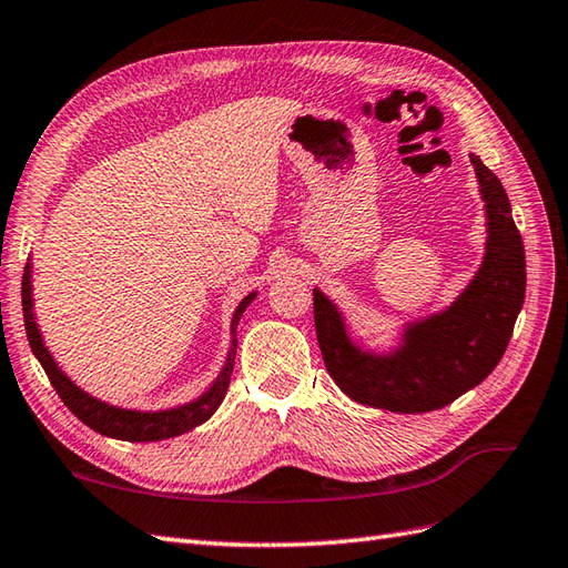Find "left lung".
Returning a JSON list of instances; mask_svg holds the SVG:
<instances>
[{"mask_svg": "<svg viewBox=\"0 0 568 568\" xmlns=\"http://www.w3.org/2000/svg\"><path fill=\"white\" fill-rule=\"evenodd\" d=\"M486 215L479 271L450 305L402 324L389 348H367L334 300L314 287L316 341L326 371L353 402L397 414L453 404L504 358L525 302V248L510 201L491 169L469 154Z\"/></svg>", "mask_w": 568, "mask_h": 568, "instance_id": "obj_1", "label": "left lung"}]
</instances>
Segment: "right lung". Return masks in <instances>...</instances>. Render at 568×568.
<instances>
[{
    "label": "right lung",
    "mask_w": 568,
    "mask_h": 568,
    "mask_svg": "<svg viewBox=\"0 0 568 568\" xmlns=\"http://www.w3.org/2000/svg\"><path fill=\"white\" fill-rule=\"evenodd\" d=\"M258 290H252L240 305H236L232 314V324H230V348L227 355H224V365L220 367L217 377L210 382V387L186 404L171 406V408H154V412H148V408H125V406H115L103 402L94 394H89L82 389L77 382L62 371L58 365L55 355H52L45 346L41 326L36 322V312H33V266L31 258L26 263L23 271V283H21V305H23V324H26V336H29L31 351L38 358V363L43 365V371L50 379V385L55 387L60 394V399L70 412L87 424L91 430H97L105 438H115V440H128V443H154V440H166V438H176V435L189 433L197 428L201 424L213 416L224 394H227L230 387V377L234 371V358H236V324H240L242 314L246 307L256 300Z\"/></svg>",
    "instance_id": "obj_1"
}]
</instances>
